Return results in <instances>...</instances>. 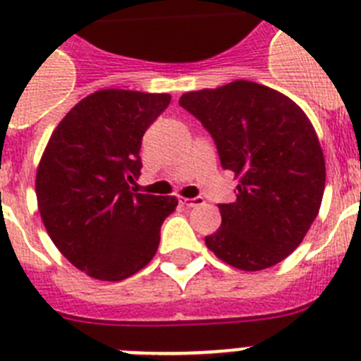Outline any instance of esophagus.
Here are the masks:
<instances>
[{"instance_id":"obj_1","label":"esophagus","mask_w":361,"mask_h":361,"mask_svg":"<svg viewBox=\"0 0 361 361\" xmlns=\"http://www.w3.org/2000/svg\"><path fill=\"white\" fill-rule=\"evenodd\" d=\"M178 202L183 204V206H186V208H197V206H202L204 199L202 197H195V199H184V197H180Z\"/></svg>"}]
</instances>
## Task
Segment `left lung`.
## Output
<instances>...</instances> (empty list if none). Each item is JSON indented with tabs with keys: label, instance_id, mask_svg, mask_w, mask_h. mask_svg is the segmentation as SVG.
<instances>
[{
	"label": "left lung",
	"instance_id": "8db88e82",
	"mask_svg": "<svg viewBox=\"0 0 361 361\" xmlns=\"http://www.w3.org/2000/svg\"><path fill=\"white\" fill-rule=\"evenodd\" d=\"M213 137L220 164L238 178L237 200L206 245L229 266L260 271L304 240L320 209L325 161L311 121L280 92L233 81L178 99Z\"/></svg>",
	"mask_w": 361,
	"mask_h": 361
}]
</instances>
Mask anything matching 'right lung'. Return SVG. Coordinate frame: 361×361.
I'll use <instances>...</instances> for the list:
<instances>
[{"label":"right lung","mask_w":361,"mask_h":361,"mask_svg":"<svg viewBox=\"0 0 361 361\" xmlns=\"http://www.w3.org/2000/svg\"><path fill=\"white\" fill-rule=\"evenodd\" d=\"M168 94L99 90L57 124L36 175L41 219L78 269L106 282L141 271L159 247L175 197L133 193L142 135L168 108Z\"/></svg>","instance_id":"1"}]
</instances>
